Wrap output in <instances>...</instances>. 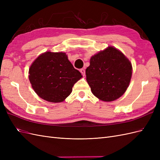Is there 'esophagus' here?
Instances as JSON below:
<instances>
[{
  "label": "esophagus",
  "mask_w": 160,
  "mask_h": 160,
  "mask_svg": "<svg viewBox=\"0 0 160 160\" xmlns=\"http://www.w3.org/2000/svg\"><path fill=\"white\" fill-rule=\"evenodd\" d=\"M80 72H81L82 75H85V69H81L80 70Z\"/></svg>",
  "instance_id": "esophagus-1"
}]
</instances>
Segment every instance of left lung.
Masks as SVG:
<instances>
[{
	"instance_id": "1",
	"label": "left lung",
	"mask_w": 160,
	"mask_h": 160,
	"mask_svg": "<svg viewBox=\"0 0 160 160\" xmlns=\"http://www.w3.org/2000/svg\"><path fill=\"white\" fill-rule=\"evenodd\" d=\"M85 74L92 93L108 102L118 99L127 90L132 65L119 50L109 46L91 57Z\"/></svg>"
}]
</instances>
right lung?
Listing matches in <instances>:
<instances>
[{"label": "right lung", "mask_w": 160, "mask_h": 160, "mask_svg": "<svg viewBox=\"0 0 160 160\" xmlns=\"http://www.w3.org/2000/svg\"><path fill=\"white\" fill-rule=\"evenodd\" d=\"M28 79L34 91L41 98L51 103L63 101L81 77L65 52L47 51L31 65Z\"/></svg>", "instance_id": "1"}]
</instances>
